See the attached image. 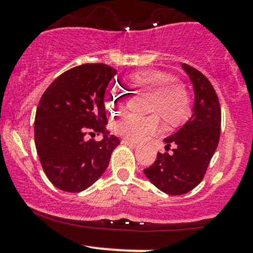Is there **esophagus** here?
Instances as JSON below:
<instances>
[{"mask_svg":"<svg viewBox=\"0 0 253 253\" xmlns=\"http://www.w3.org/2000/svg\"><path fill=\"white\" fill-rule=\"evenodd\" d=\"M122 143H124V144H126V145H128V147H132V148H136L137 145H138L136 142L128 141V139H124V141H122Z\"/></svg>","mask_w":253,"mask_h":253,"instance_id":"esophagus-1","label":"esophagus"}]
</instances>
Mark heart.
Here are the masks:
<instances>
[{
  "label": "heart",
  "mask_w": 253,
  "mask_h": 253,
  "mask_svg": "<svg viewBox=\"0 0 253 253\" xmlns=\"http://www.w3.org/2000/svg\"><path fill=\"white\" fill-rule=\"evenodd\" d=\"M132 82L137 88L150 93L148 101V112H155L168 126L181 124L187 116L188 96L180 84L171 82V78L158 71H142L132 76ZM105 105L110 112L120 110L122 106V95L116 89L108 91ZM159 119L157 115L137 119L131 115H124L114 122L117 133L133 141H141L159 129Z\"/></svg>",
  "instance_id": "1"
}]
</instances>
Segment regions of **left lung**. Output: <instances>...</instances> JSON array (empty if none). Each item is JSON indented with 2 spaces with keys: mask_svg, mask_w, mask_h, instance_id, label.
I'll use <instances>...</instances> for the list:
<instances>
[{
  "mask_svg": "<svg viewBox=\"0 0 253 253\" xmlns=\"http://www.w3.org/2000/svg\"><path fill=\"white\" fill-rule=\"evenodd\" d=\"M195 93L192 115L175 133L164 138L165 149L152 167L144 169L148 180L163 192L185 195L200 185L220 137L221 110L211 82L200 71L183 63Z\"/></svg>",
  "mask_w": 253,
  "mask_h": 253,
  "instance_id": "left-lung-1",
  "label": "left lung"
}]
</instances>
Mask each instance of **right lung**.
Returning <instances> with one entry per match:
<instances>
[{
    "label": "right lung",
    "instance_id": "add662e5",
    "mask_svg": "<svg viewBox=\"0 0 253 253\" xmlns=\"http://www.w3.org/2000/svg\"><path fill=\"white\" fill-rule=\"evenodd\" d=\"M116 70L85 63L58 76L42 94L34 122L35 147L42 170L55 187L82 192L108 168L120 139L105 128L106 89ZM86 133L103 134L86 142Z\"/></svg>",
    "mask_w": 253,
    "mask_h": 253
}]
</instances>
